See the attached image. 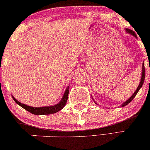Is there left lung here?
Segmentation results:
<instances>
[{
	"label": "left lung",
	"instance_id": "1",
	"mask_svg": "<svg viewBox=\"0 0 150 150\" xmlns=\"http://www.w3.org/2000/svg\"><path fill=\"white\" fill-rule=\"evenodd\" d=\"M127 32H129V33H131V35H134V36H135V38H137V35H136V34H135V32H133V30H129V29H127ZM145 76H146V70H145V67H144V63H143V67H142V79H141V81H140V83H139V86H138V88H137V89H136V91H135V92H134V93L132 95V96H131V98H129V99H128V100H127L126 102H125L123 104H122V107H123V106H126V105H127L129 103H130V102L132 101V100H133V98L135 97V96L137 95V93H138V91H139V90L140 89V88H142V86H143V84H144V79H145ZM96 103V102H95Z\"/></svg>",
	"mask_w": 150,
	"mask_h": 150
}]
</instances>
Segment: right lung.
Wrapping results in <instances>:
<instances>
[{
  "label": "right lung",
  "instance_id": "1",
  "mask_svg": "<svg viewBox=\"0 0 150 150\" xmlns=\"http://www.w3.org/2000/svg\"><path fill=\"white\" fill-rule=\"evenodd\" d=\"M69 87H68L65 90V92H64L63 97H62L61 102H60L59 104L54 105V106H51L38 107V108H36V107L29 106L24 104H21V102L17 101L14 97H13V100H14V101L16 102L17 104H19L20 106L22 107V108H24L26 110H28V112H30L33 114V115H51V114L56 113L57 112L62 110V109L64 108V106H65L67 101V99H68V95L69 92Z\"/></svg>",
  "mask_w": 150,
  "mask_h": 150
}]
</instances>
